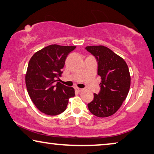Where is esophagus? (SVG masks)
Wrapping results in <instances>:
<instances>
[{"label":"esophagus","mask_w":154,"mask_h":154,"mask_svg":"<svg viewBox=\"0 0 154 154\" xmlns=\"http://www.w3.org/2000/svg\"><path fill=\"white\" fill-rule=\"evenodd\" d=\"M75 91H76L77 92H82V91H83V89L82 88H78V87H76V88H75Z\"/></svg>","instance_id":"obj_1"}]
</instances>
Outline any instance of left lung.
Segmentation results:
<instances>
[{
  "label": "left lung",
  "instance_id": "obj_1",
  "mask_svg": "<svg viewBox=\"0 0 154 154\" xmlns=\"http://www.w3.org/2000/svg\"><path fill=\"white\" fill-rule=\"evenodd\" d=\"M95 57L97 73L101 77L100 91L94 94V99L88 104L94 116L106 118L120 109L128 93L131 77L127 64L120 56L103 45L85 48Z\"/></svg>",
  "mask_w": 154,
  "mask_h": 154
}]
</instances>
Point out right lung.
I'll return each instance as SVG.
<instances>
[{"label":"right lung","mask_w":154,"mask_h":154,"mask_svg":"<svg viewBox=\"0 0 154 154\" xmlns=\"http://www.w3.org/2000/svg\"><path fill=\"white\" fill-rule=\"evenodd\" d=\"M76 46L50 45L36 52L28 63L26 75L27 93L42 113L57 116L65 111L68 100L75 96L72 87L61 84L66 59Z\"/></svg>","instance_id":"add662e5"}]
</instances>
